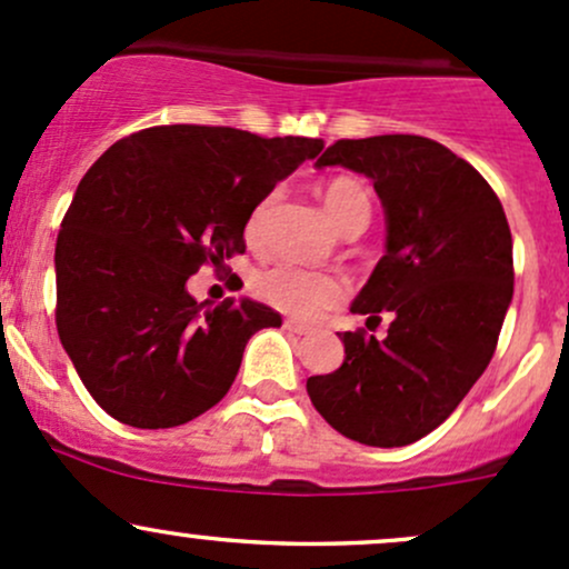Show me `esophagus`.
Here are the masks:
<instances>
[{
    "instance_id": "34e87169",
    "label": "esophagus",
    "mask_w": 569,
    "mask_h": 569,
    "mask_svg": "<svg viewBox=\"0 0 569 569\" xmlns=\"http://www.w3.org/2000/svg\"><path fill=\"white\" fill-rule=\"evenodd\" d=\"M284 331H287V333H296V336H307V333H311V328L303 326V322L284 320Z\"/></svg>"
}]
</instances>
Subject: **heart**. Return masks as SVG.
Instances as JSON below:
<instances>
[{"label": "heart", "instance_id": "b5f03b06", "mask_svg": "<svg viewBox=\"0 0 569 569\" xmlns=\"http://www.w3.org/2000/svg\"><path fill=\"white\" fill-rule=\"evenodd\" d=\"M326 209L331 213L336 228L347 222L352 213L360 209H369V194L366 189L352 179H333L326 187ZM268 203H262L252 213L249 230H258L266 219ZM254 292L273 309L284 311V315L301 317V320H315L322 311L333 309L345 298L347 284L345 279L336 277L331 271H317V268L296 266V262H277L268 266L254 277Z\"/></svg>", "mask_w": 569, "mask_h": 569}]
</instances>
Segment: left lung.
<instances>
[{"mask_svg": "<svg viewBox=\"0 0 569 569\" xmlns=\"http://www.w3.org/2000/svg\"><path fill=\"white\" fill-rule=\"evenodd\" d=\"M363 173L385 211V254L352 301L388 336L341 333L345 363L307 380L317 412L345 437L401 448L461 405L497 350L512 301V238L478 170L420 136L336 140L315 162Z\"/></svg>", "mask_w": 569, "mask_h": 569, "instance_id": "obj_1", "label": "left lung"}]
</instances>
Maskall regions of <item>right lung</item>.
Instances as JSON below:
<instances>
[{
	"instance_id": "obj_1",
	"label": "right lung",
	"mask_w": 569,
	"mask_h": 569,
	"mask_svg": "<svg viewBox=\"0 0 569 569\" xmlns=\"http://www.w3.org/2000/svg\"><path fill=\"white\" fill-rule=\"evenodd\" d=\"M320 151L317 138L170 124L91 164L57 238V328L111 418L136 429L198 418L230 390L247 341L282 326L252 298L198 303L187 282L243 252L252 211Z\"/></svg>"
}]
</instances>
